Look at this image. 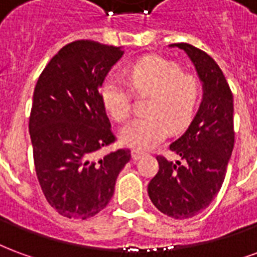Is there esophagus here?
<instances>
[{"instance_id": "34e87169", "label": "esophagus", "mask_w": 257, "mask_h": 257, "mask_svg": "<svg viewBox=\"0 0 257 257\" xmlns=\"http://www.w3.org/2000/svg\"><path fill=\"white\" fill-rule=\"evenodd\" d=\"M143 156H145L143 153H140V151L138 150H132V160H134V161H138V160H140Z\"/></svg>"}]
</instances>
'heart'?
<instances>
[{
	"label": "heart",
	"mask_w": 257,
	"mask_h": 257,
	"mask_svg": "<svg viewBox=\"0 0 257 257\" xmlns=\"http://www.w3.org/2000/svg\"><path fill=\"white\" fill-rule=\"evenodd\" d=\"M128 79L136 93H146L145 115L132 119L119 131V142L138 151L150 150L167 138L169 126H187L199 100V84L178 64L158 56L139 60L128 70ZM101 100L108 114L122 122L131 114V96L115 77L101 86Z\"/></svg>",
	"instance_id": "1"
}]
</instances>
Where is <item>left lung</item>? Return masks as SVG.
I'll list each match as a JSON object with an SVG mask.
<instances>
[{
  "instance_id": "8db88e82",
  "label": "left lung",
  "mask_w": 257,
  "mask_h": 257,
  "mask_svg": "<svg viewBox=\"0 0 257 257\" xmlns=\"http://www.w3.org/2000/svg\"><path fill=\"white\" fill-rule=\"evenodd\" d=\"M191 60L202 99L193 121L169 149L180 157H158V173L149 183V197L158 210L173 219L193 217L208 208L224 182L234 149V103L223 71L208 53L190 44H171Z\"/></svg>"
}]
</instances>
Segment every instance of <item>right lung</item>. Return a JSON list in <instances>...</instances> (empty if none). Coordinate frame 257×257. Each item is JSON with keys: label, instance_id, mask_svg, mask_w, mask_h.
<instances>
[{"label": "right lung", "instance_id": "1", "mask_svg": "<svg viewBox=\"0 0 257 257\" xmlns=\"http://www.w3.org/2000/svg\"><path fill=\"white\" fill-rule=\"evenodd\" d=\"M121 47L81 40L59 51L37 81L30 131L42 193L68 219H88L110 202L131 151L95 154L114 142L100 88Z\"/></svg>", "mask_w": 257, "mask_h": 257}]
</instances>
